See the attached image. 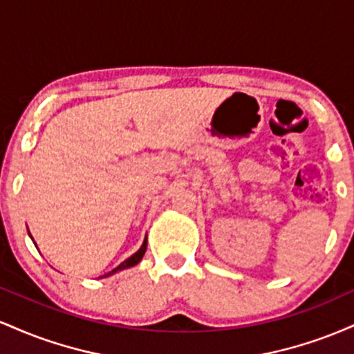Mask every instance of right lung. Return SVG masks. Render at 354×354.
I'll list each match as a JSON object with an SVG mask.
<instances>
[{"mask_svg": "<svg viewBox=\"0 0 354 354\" xmlns=\"http://www.w3.org/2000/svg\"><path fill=\"white\" fill-rule=\"evenodd\" d=\"M146 245H148V241H146V239H145L143 246H141V248H140V250H138L135 254H133V256H129V258H128V259H126V261H123V263H121V265H120V266H118V268H115V270H113V271H109V273H108V274H104V276H109V274L116 273V271L126 270V268H131V266H135V265H138V263H140V261H141V258H143V256H145V253H146Z\"/></svg>", "mask_w": 354, "mask_h": 354, "instance_id": "obj_1", "label": "right lung"}]
</instances>
